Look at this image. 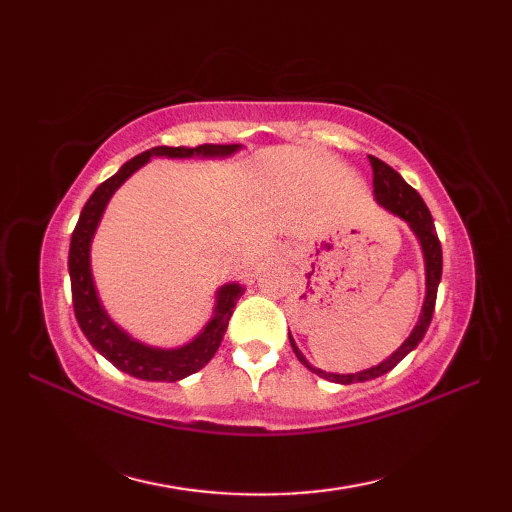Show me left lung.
<instances>
[{"label":"left lung","mask_w":512,"mask_h":512,"mask_svg":"<svg viewBox=\"0 0 512 512\" xmlns=\"http://www.w3.org/2000/svg\"><path fill=\"white\" fill-rule=\"evenodd\" d=\"M369 162H372V169H374V195H376L378 204H383L387 211L402 217V220H405L413 228V233H416L420 239L424 262H427V299H424L420 319L416 323V328H413V332L409 334V339L402 343L398 350L387 358V361H383L372 369H365V372H358V374H328V372H323V369L312 367L306 361V356L299 352V347L295 345V341H292V336H290L292 350H295L297 358L303 365L312 369L317 376L328 378V380H332V383H341V385L363 383V380H372V378L387 374L389 369H394L402 361V358H405L413 350V347L422 341V336H424V332H427L429 323H431L433 308H436L438 284L442 277V246H440L436 224H433V217L427 209V204H424V200L420 198V193L413 187H409V184L402 180L400 173L396 169H391L387 162H383L376 156H369Z\"/></svg>","instance_id":"8db88e82"}]
</instances>
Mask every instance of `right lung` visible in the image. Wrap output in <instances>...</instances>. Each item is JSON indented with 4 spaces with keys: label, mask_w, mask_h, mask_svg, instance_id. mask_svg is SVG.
I'll return each mask as SVG.
<instances>
[{
    "label": "right lung",
    "mask_w": 512,
    "mask_h": 512,
    "mask_svg": "<svg viewBox=\"0 0 512 512\" xmlns=\"http://www.w3.org/2000/svg\"><path fill=\"white\" fill-rule=\"evenodd\" d=\"M237 145H198V147H151L136 158L127 160L125 165L107 178L103 184L96 187L85 202L79 222H76L72 239H70V255H68V268H70V284H72V306L74 317L79 321V328L88 336V341L99 350L107 361L114 367L123 369L125 374L143 378V380H167V383H176V380L195 374L215 356L217 347H220L224 332L231 321V314L237 299L242 297V286L228 284L217 292V306L215 317L206 325L204 332L198 339L187 343L178 350H156V347H147L143 343L134 341L123 330L107 317L101 308L99 297H96L92 270H90V242L92 235L99 226L101 215L105 211V204L110 202L112 193L121 187V184L132 176L136 169H140L151 156H167V158H189L193 154L198 156H228L233 154Z\"/></svg>",
    "instance_id": "right-lung-1"
}]
</instances>
